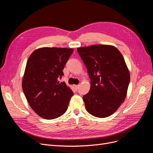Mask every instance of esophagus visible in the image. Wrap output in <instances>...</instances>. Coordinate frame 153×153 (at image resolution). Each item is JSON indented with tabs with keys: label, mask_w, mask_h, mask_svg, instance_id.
I'll return each mask as SVG.
<instances>
[{
	"label": "esophagus",
	"mask_w": 153,
	"mask_h": 153,
	"mask_svg": "<svg viewBox=\"0 0 153 153\" xmlns=\"http://www.w3.org/2000/svg\"><path fill=\"white\" fill-rule=\"evenodd\" d=\"M73 87H74V88H75V89L77 90V89H78V88H79V85H74Z\"/></svg>",
	"instance_id": "obj_1"
}]
</instances>
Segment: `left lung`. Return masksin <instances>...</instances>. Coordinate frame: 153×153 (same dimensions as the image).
Segmentation results:
<instances>
[{"label":"left lung","instance_id":"obj_1","mask_svg":"<svg viewBox=\"0 0 153 153\" xmlns=\"http://www.w3.org/2000/svg\"><path fill=\"white\" fill-rule=\"evenodd\" d=\"M77 52L91 79L90 91L83 96L86 110L97 117H108L126 98L130 80L123 55L108 45L80 47Z\"/></svg>","mask_w":153,"mask_h":153}]
</instances>
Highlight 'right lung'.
<instances>
[{"instance_id":"1","label":"right lung","mask_w":153,"mask_h":153,"mask_svg":"<svg viewBox=\"0 0 153 153\" xmlns=\"http://www.w3.org/2000/svg\"><path fill=\"white\" fill-rule=\"evenodd\" d=\"M73 48L43 47L35 50L27 60L22 89L31 108L43 119H53L66 112L73 95L70 87L59 78Z\"/></svg>"}]
</instances>
